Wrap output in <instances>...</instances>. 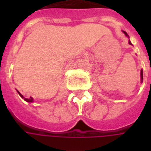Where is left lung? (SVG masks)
Segmentation results:
<instances>
[{
	"mask_svg": "<svg viewBox=\"0 0 151 151\" xmlns=\"http://www.w3.org/2000/svg\"><path fill=\"white\" fill-rule=\"evenodd\" d=\"M123 31L124 34L125 35V36H126V37L129 38V35L127 34V33H126V32H125V31ZM129 43L130 45H133V44H132V43L130 42V40H129ZM150 70H151V69H150ZM140 75H141V82H142V81H143V70H142V69L141 70V73H140Z\"/></svg>",
	"mask_w": 151,
	"mask_h": 151,
	"instance_id": "8db88e82",
	"label": "left lung"
}]
</instances>
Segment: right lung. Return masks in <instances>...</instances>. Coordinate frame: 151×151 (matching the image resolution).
Segmentation results:
<instances>
[{"mask_svg":"<svg viewBox=\"0 0 151 151\" xmlns=\"http://www.w3.org/2000/svg\"><path fill=\"white\" fill-rule=\"evenodd\" d=\"M18 91V95H20V96H21V98H22L23 99H24L25 101H27V102H28V103H33V102H34V99H33V98H30V99H27V98H24V97H23V95H21V94H20V92L18 91Z\"/></svg>","mask_w":151,"mask_h":151,"instance_id":"right-lung-1","label":"right lung"}]
</instances>
